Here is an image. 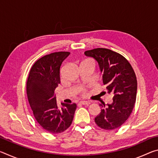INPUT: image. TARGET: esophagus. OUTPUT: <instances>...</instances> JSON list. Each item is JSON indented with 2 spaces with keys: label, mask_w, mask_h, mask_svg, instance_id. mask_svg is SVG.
Masks as SVG:
<instances>
[{
  "label": "esophagus",
  "mask_w": 158,
  "mask_h": 158,
  "mask_svg": "<svg viewBox=\"0 0 158 158\" xmlns=\"http://www.w3.org/2000/svg\"><path fill=\"white\" fill-rule=\"evenodd\" d=\"M80 105H87L89 106L90 105V102H87V101H81L80 102Z\"/></svg>",
  "instance_id": "esophagus-1"
}]
</instances>
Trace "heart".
Returning a JSON list of instances; mask_svg holds the SVG:
<instances>
[{
    "label": "heart",
    "instance_id": "heart-1",
    "mask_svg": "<svg viewBox=\"0 0 158 158\" xmlns=\"http://www.w3.org/2000/svg\"><path fill=\"white\" fill-rule=\"evenodd\" d=\"M81 93L83 95H85V90L84 89H81Z\"/></svg>",
    "mask_w": 158,
    "mask_h": 158
}]
</instances>
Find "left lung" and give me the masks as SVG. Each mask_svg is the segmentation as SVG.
<instances>
[{"label":"left lung","mask_w":158,"mask_h":158,"mask_svg":"<svg viewBox=\"0 0 158 158\" xmlns=\"http://www.w3.org/2000/svg\"><path fill=\"white\" fill-rule=\"evenodd\" d=\"M84 53L98 61L103 84L107 92L114 94L111 105L106 107L100 104L101 113L95 118V123L103 130L117 129L128 119L135 106L137 90L135 71L123 56L112 50L97 48Z\"/></svg>","instance_id":"left-lung-1"}]
</instances>
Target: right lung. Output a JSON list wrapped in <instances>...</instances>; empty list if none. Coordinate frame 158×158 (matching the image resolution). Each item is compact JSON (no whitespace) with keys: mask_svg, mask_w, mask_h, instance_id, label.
I'll return each instance as SVG.
<instances>
[{"mask_svg":"<svg viewBox=\"0 0 158 158\" xmlns=\"http://www.w3.org/2000/svg\"><path fill=\"white\" fill-rule=\"evenodd\" d=\"M68 52L52 53L35 61L29 72L26 93L35 118L47 132H64L73 122L77 105L62 104L58 108L55 89L60 83V68Z\"/></svg>","mask_w":158,"mask_h":158,"instance_id":"obj_1","label":"right lung"}]
</instances>
